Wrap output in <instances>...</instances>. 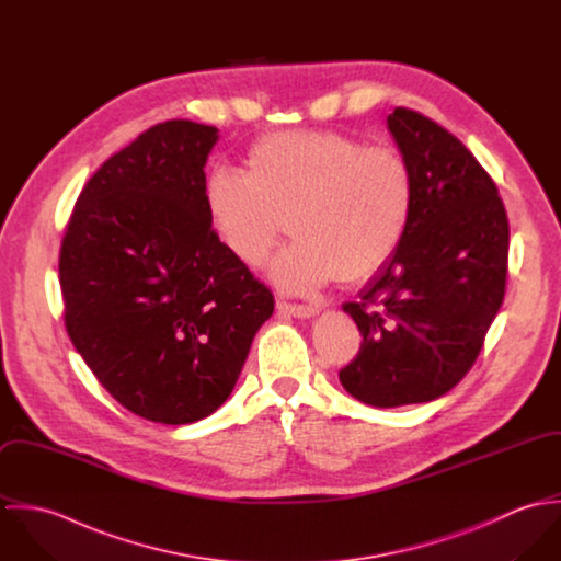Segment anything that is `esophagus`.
Wrapping results in <instances>:
<instances>
[{
  "label": "esophagus",
  "instance_id": "obj_1",
  "mask_svg": "<svg viewBox=\"0 0 561 561\" xmlns=\"http://www.w3.org/2000/svg\"><path fill=\"white\" fill-rule=\"evenodd\" d=\"M276 309L280 313H287L291 318H298V320H311L318 316V309L311 307V305H289V302H278Z\"/></svg>",
  "mask_w": 561,
  "mask_h": 561
}]
</instances>
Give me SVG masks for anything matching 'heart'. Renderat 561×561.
<instances>
[{"label": "heart", "mask_w": 561, "mask_h": 561, "mask_svg": "<svg viewBox=\"0 0 561 561\" xmlns=\"http://www.w3.org/2000/svg\"><path fill=\"white\" fill-rule=\"evenodd\" d=\"M203 203L216 241L256 267L285 233L296 241L270 263V278L307 294L339 278L360 285L398 254L414 209L410 165L393 149L334 131H276L245 153V172L216 165Z\"/></svg>", "instance_id": "obj_1"}]
</instances>
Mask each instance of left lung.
<instances>
[{
  "mask_svg": "<svg viewBox=\"0 0 561 561\" xmlns=\"http://www.w3.org/2000/svg\"><path fill=\"white\" fill-rule=\"evenodd\" d=\"M387 125L414 209L398 254L343 305L363 343L339 371L352 398L376 408L436 400L467 376L503 305L510 248L499 190L473 153L405 107Z\"/></svg>",
  "mask_w": 561,
  "mask_h": 561,
  "instance_id": "left-lung-1",
  "label": "left lung"
}]
</instances>
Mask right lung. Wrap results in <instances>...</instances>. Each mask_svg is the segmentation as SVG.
I'll return each mask as SVG.
<instances>
[{
    "mask_svg": "<svg viewBox=\"0 0 561 561\" xmlns=\"http://www.w3.org/2000/svg\"><path fill=\"white\" fill-rule=\"evenodd\" d=\"M218 129L168 121L81 190L60 248L67 332L134 414L194 423L231 396L274 296L214 238L203 203Z\"/></svg>",
    "mask_w": 561,
    "mask_h": 561,
    "instance_id": "obj_1",
    "label": "right lung"
}]
</instances>
